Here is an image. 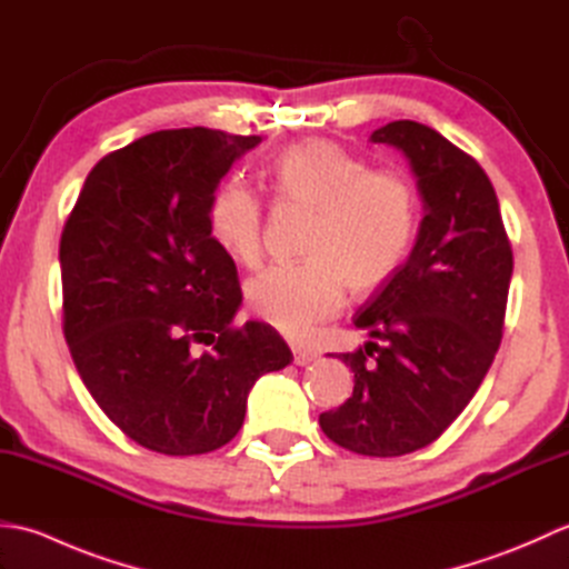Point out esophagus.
Here are the masks:
<instances>
[{
  "label": "esophagus",
  "instance_id": "obj_1",
  "mask_svg": "<svg viewBox=\"0 0 569 569\" xmlns=\"http://www.w3.org/2000/svg\"><path fill=\"white\" fill-rule=\"evenodd\" d=\"M318 355L310 352V349H303V347H293V361L298 367H306L310 365V361H316Z\"/></svg>",
  "mask_w": 569,
  "mask_h": 569
}]
</instances>
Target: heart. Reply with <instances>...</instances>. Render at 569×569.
<instances>
[{"label":"heart","mask_w":569,"mask_h":569,"mask_svg":"<svg viewBox=\"0 0 569 569\" xmlns=\"http://www.w3.org/2000/svg\"><path fill=\"white\" fill-rule=\"evenodd\" d=\"M281 204L316 210L300 263H278L251 278L253 316L293 340H306L352 293L377 291L401 269L416 241L420 196L413 180L393 168H369L330 139H303L271 163ZM266 212L244 180H224L208 202L214 244L244 266L263 257Z\"/></svg>","instance_id":"heart-1"}]
</instances>
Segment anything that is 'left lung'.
Wrapping results in <instances>:
<instances>
[{
  "label": "left lung",
  "instance_id": "obj_1",
  "mask_svg": "<svg viewBox=\"0 0 569 569\" xmlns=\"http://www.w3.org/2000/svg\"><path fill=\"white\" fill-rule=\"evenodd\" d=\"M401 149L426 200L406 263L357 310L373 340L340 355L352 398L320 416L345 450L398 457L435 442L485 381L503 337L513 251L489 176L438 131L398 119L371 134Z\"/></svg>",
  "mask_w": 569,
  "mask_h": 569
}]
</instances>
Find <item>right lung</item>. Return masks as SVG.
Segmentation results:
<instances>
[{
  "mask_svg": "<svg viewBox=\"0 0 569 569\" xmlns=\"http://www.w3.org/2000/svg\"><path fill=\"white\" fill-rule=\"evenodd\" d=\"M261 137L166 129L92 168L60 234L63 335L82 383L127 438L161 455L227 445L259 377L293 361L263 322L237 328V266L208 202Z\"/></svg>",
  "mask_w": 569,
  "mask_h": 569,
  "instance_id": "1",
  "label": "right lung"
}]
</instances>
